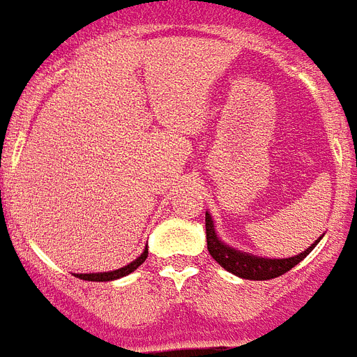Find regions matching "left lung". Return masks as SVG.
Segmentation results:
<instances>
[{
  "label": "left lung",
  "instance_id": "obj_1",
  "mask_svg": "<svg viewBox=\"0 0 357 357\" xmlns=\"http://www.w3.org/2000/svg\"><path fill=\"white\" fill-rule=\"evenodd\" d=\"M206 238H207V250L217 264L225 267L227 271L242 277V279L250 280H269L275 277H280L287 271H290L294 265H298L305 255L312 252L313 248L317 246L319 240H315V244L310 246L302 254L294 255V257H287V259H265V257H255V255L244 254L234 248H229L217 238L213 229V221L209 213H206Z\"/></svg>",
  "mask_w": 357,
  "mask_h": 357
}]
</instances>
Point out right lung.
<instances>
[{
	"instance_id": "obj_1",
	"label": "right lung",
	"mask_w": 357,
	"mask_h": 357,
	"mask_svg": "<svg viewBox=\"0 0 357 357\" xmlns=\"http://www.w3.org/2000/svg\"><path fill=\"white\" fill-rule=\"evenodd\" d=\"M146 257H148V250H144V254L138 257V259H134L132 264L125 265V267H121L117 271H109V273H90V275H77L78 279H84V280H100V282H105V280H115L119 277H125L128 273H132L134 269H138L140 265L146 261Z\"/></svg>"
}]
</instances>
